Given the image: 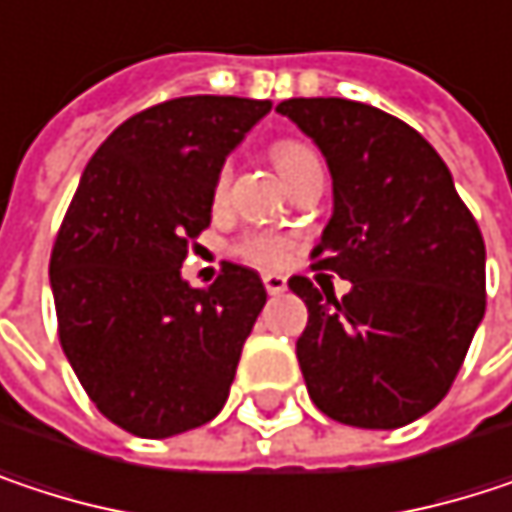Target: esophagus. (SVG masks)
<instances>
[{"label": "esophagus", "mask_w": 512, "mask_h": 512, "mask_svg": "<svg viewBox=\"0 0 512 512\" xmlns=\"http://www.w3.org/2000/svg\"><path fill=\"white\" fill-rule=\"evenodd\" d=\"M263 287H266V293L278 296V293H284V290H287V278H284V275H278V272H266V275H263Z\"/></svg>", "instance_id": "esophagus-1"}]
</instances>
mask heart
<instances>
[{
	"instance_id": "1",
	"label": "heart",
	"mask_w": 512,
	"mask_h": 512,
	"mask_svg": "<svg viewBox=\"0 0 512 512\" xmlns=\"http://www.w3.org/2000/svg\"><path fill=\"white\" fill-rule=\"evenodd\" d=\"M314 156V151L302 142H293V139H284V142H275L272 145V162L275 168L284 174V180ZM228 189H231V162H222V168L216 171V180H213V204L219 207L225 198H228ZM293 249V240L278 234V231H249L243 234L237 243H234V255L252 266L260 269H272V266H281L287 255Z\"/></svg>"
}]
</instances>
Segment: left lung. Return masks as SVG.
<instances>
[{
    "label": "left lung",
    "mask_w": 512,
    "mask_h": 512,
    "mask_svg": "<svg viewBox=\"0 0 512 512\" xmlns=\"http://www.w3.org/2000/svg\"><path fill=\"white\" fill-rule=\"evenodd\" d=\"M323 151L335 213L311 269L353 281L344 299L305 275L296 358L332 421L394 430L451 391L486 311V246L448 165L400 118L344 97L275 106ZM326 292V290H323Z\"/></svg>",
    "instance_id": "left-lung-1"
}]
</instances>
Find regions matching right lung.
<instances>
[{
	"mask_svg": "<svg viewBox=\"0 0 512 512\" xmlns=\"http://www.w3.org/2000/svg\"><path fill=\"white\" fill-rule=\"evenodd\" d=\"M272 109L174 97L127 118L88 159L50 255L58 341L121 430L168 439L213 421L266 305L255 269L225 263L195 290L180 266L210 225L213 180Z\"/></svg>",
	"mask_w": 512,
	"mask_h": 512,
	"instance_id": "right-lung-1",
	"label": "right lung"
}]
</instances>
